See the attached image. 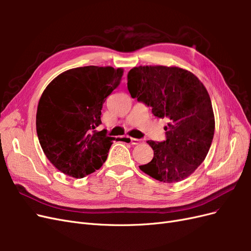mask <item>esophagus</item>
I'll return each instance as SVG.
<instances>
[{"instance_id": "esophagus-1", "label": "esophagus", "mask_w": 251, "mask_h": 251, "mask_svg": "<svg viewBox=\"0 0 251 251\" xmlns=\"http://www.w3.org/2000/svg\"><path fill=\"white\" fill-rule=\"evenodd\" d=\"M131 143L133 146H138L140 143H143L142 139H137V138H131Z\"/></svg>"}]
</instances>
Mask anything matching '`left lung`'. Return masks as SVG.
<instances>
[{
	"label": "left lung",
	"mask_w": 251,
	"mask_h": 251,
	"mask_svg": "<svg viewBox=\"0 0 251 251\" xmlns=\"http://www.w3.org/2000/svg\"><path fill=\"white\" fill-rule=\"evenodd\" d=\"M133 98L168 118L166 140L148 143L154 157L139 169L163 183L186 179L204 161L215 133V115L206 88L195 74L176 66H139L127 74Z\"/></svg>",
	"instance_id": "1"
}]
</instances>
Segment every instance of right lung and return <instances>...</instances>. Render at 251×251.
Instances as JSON below:
<instances>
[{
  "mask_svg": "<svg viewBox=\"0 0 251 251\" xmlns=\"http://www.w3.org/2000/svg\"><path fill=\"white\" fill-rule=\"evenodd\" d=\"M123 68L87 66L60 73L37 104L36 133L48 160L68 176L83 178L107 160L113 137L101 124L102 104L121 81Z\"/></svg>",
  "mask_w": 251,
  "mask_h": 251,
  "instance_id": "add662e5",
  "label": "right lung"
}]
</instances>
